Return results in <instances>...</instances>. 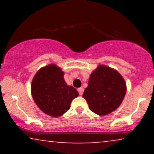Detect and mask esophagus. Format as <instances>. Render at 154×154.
<instances>
[{"instance_id": "34e87169", "label": "esophagus", "mask_w": 154, "mask_h": 154, "mask_svg": "<svg viewBox=\"0 0 154 154\" xmlns=\"http://www.w3.org/2000/svg\"><path fill=\"white\" fill-rule=\"evenodd\" d=\"M78 92L79 93V95H82L83 94V92H84V88H79L78 89Z\"/></svg>"}]
</instances>
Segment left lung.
I'll list each match as a JSON object with an SVG mask.
<instances>
[{
    "instance_id": "obj_1",
    "label": "left lung",
    "mask_w": 154,
    "mask_h": 154,
    "mask_svg": "<svg viewBox=\"0 0 154 154\" xmlns=\"http://www.w3.org/2000/svg\"><path fill=\"white\" fill-rule=\"evenodd\" d=\"M126 91V82L119 72L106 65H98L90 75L82 97L93 112L105 116L119 106Z\"/></svg>"
}]
</instances>
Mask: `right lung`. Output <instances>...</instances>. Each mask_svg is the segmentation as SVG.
<instances>
[{
	"instance_id": "obj_1",
	"label": "right lung",
	"mask_w": 154,
	"mask_h": 154,
	"mask_svg": "<svg viewBox=\"0 0 154 154\" xmlns=\"http://www.w3.org/2000/svg\"><path fill=\"white\" fill-rule=\"evenodd\" d=\"M63 75L61 68L51 63L40 68L32 81V96L39 109L48 116H62L79 95L75 88L66 84Z\"/></svg>"
}]
</instances>
